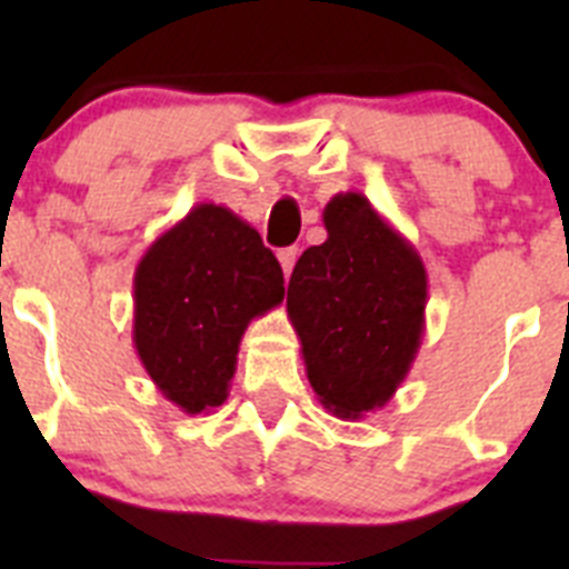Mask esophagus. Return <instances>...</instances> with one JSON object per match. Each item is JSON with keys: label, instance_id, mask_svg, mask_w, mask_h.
<instances>
[{"label": "esophagus", "instance_id": "34e87169", "mask_svg": "<svg viewBox=\"0 0 569 569\" xmlns=\"http://www.w3.org/2000/svg\"><path fill=\"white\" fill-rule=\"evenodd\" d=\"M296 256H299V250H296V248H284V250H279V264H281V270H284V276L293 273Z\"/></svg>", "mask_w": 569, "mask_h": 569}]
</instances>
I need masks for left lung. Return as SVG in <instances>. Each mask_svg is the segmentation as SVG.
<instances>
[{"mask_svg": "<svg viewBox=\"0 0 569 569\" xmlns=\"http://www.w3.org/2000/svg\"><path fill=\"white\" fill-rule=\"evenodd\" d=\"M328 239L296 261L288 316L308 381L330 413L356 421L393 399L425 336L427 270L365 193L325 204Z\"/></svg>", "mask_w": 569, "mask_h": 569, "instance_id": "1", "label": "left lung"}]
</instances>
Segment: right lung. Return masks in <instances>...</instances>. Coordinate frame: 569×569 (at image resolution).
<instances>
[{"label":"right lung","instance_id":"add662e5","mask_svg":"<svg viewBox=\"0 0 569 569\" xmlns=\"http://www.w3.org/2000/svg\"><path fill=\"white\" fill-rule=\"evenodd\" d=\"M284 299L279 261L259 230L202 202L164 230L133 273V347L182 413L224 405L248 325Z\"/></svg>","mask_w":569,"mask_h":569}]
</instances>
